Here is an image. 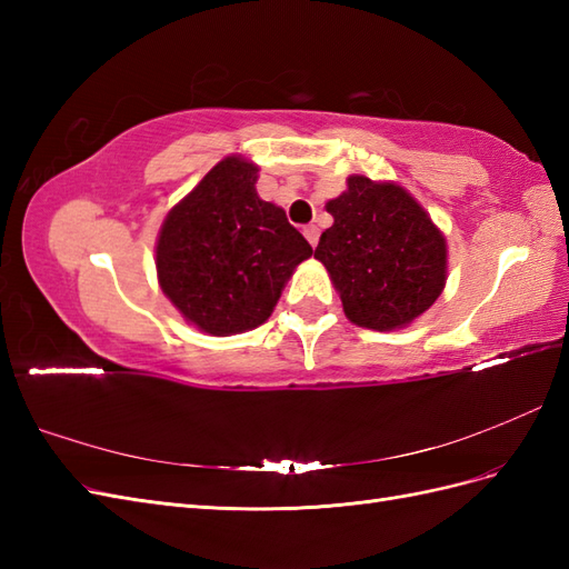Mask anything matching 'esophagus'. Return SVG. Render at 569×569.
Listing matches in <instances>:
<instances>
[{
	"mask_svg": "<svg viewBox=\"0 0 569 569\" xmlns=\"http://www.w3.org/2000/svg\"><path fill=\"white\" fill-rule=\"evenodd\" d=\"M303 234H306V239H308V244H311V247H316V244H318V237H320V230H318L316 226H308V228L303 230Z\"/></svg>",
	"mask_w": 569,
	"mask_h": 569,
	"instance_id": "esophagus-1",
	"label": "esophagus"
}]
</instances>
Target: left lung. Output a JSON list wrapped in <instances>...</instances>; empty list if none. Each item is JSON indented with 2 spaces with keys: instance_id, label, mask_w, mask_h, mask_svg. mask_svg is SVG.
Returning a JSON list of instances; mask_svg holds the SVG:
<instances>
[{
  "instance_id": "obj_1",
  "label": "left lung",
  "mask_w": 569,
  "mask_h": 569,
  "mask_svg": "<svg viewBox=\"0 0 569 569\" xmlns=\"http://www.w3.org/2000/svg\"><path fill=\"white\" fill-rule=\"evenodd\" d=\"M325 209L335 222L320 234L316 258L353 325L401 330L441 297L449 247L406 187L349 176L347 189Z\"/></svg>"
}]
</instances>
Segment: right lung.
<instances>
[{
  "label": "right lung",
  "instance_id": "obj_1",
  "mask_svg": "<svg viewBox=\"0 0 569 569\" xmlns=\"http://www.w3.org/2000/svg\"><path fill=\"white\" fill-rule=\"evenodd\" d=\"M258 166L218 161L168 211L157 237V278L197 330L230 337L263 325L313 249L280 206L256 192Z\"/></svg>",
  "mask_w": 569,
  "mask_h": 569
}]
</instances>
